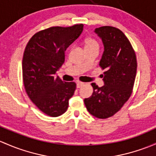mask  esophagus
<instances>
[{
    "label": "esophagus",
    "mask_w": 156,
    "mask_h": 156,
    "mask_svg": "<svg viewBox=\"0 0 156 156\" xmlns=\"http://www.w3.org/2000/svg\"><path fill=\"white\" fill-rule=\"evenodd\" d=\"M83 84H84V83H83V82H80V81H78V82H77V83H76L77 88L81 87H82Z\"/></svg>",
    "instance_id": "34e87169"
}]
</instances>
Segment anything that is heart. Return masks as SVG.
<instances>
[{"label":"heart","mask_w":156,"mask_h":156,"mask_svg":"<svg viewBox=\"0 0 156 156\" xmlns=\"http://www.w3.org/2000/svg\"><path fill=\"white\" fill-rule=\"evenodd\" d=\"M85 47H89V46H99L98 42L95 40L94 39L92 38H87L85 39Z\"/></svg>","instance_id":"1"}]
</instances>
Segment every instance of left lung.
I'll return each mask as SVG.
<instances>
[{
  "label": "left lung",
  "instance_id": "left-lung-1",
  "mask_svg": "<svg viewBox=\"0 0 156 156\" xmlns=\"http://www.w3.org/2000/svg\"><path fill=\"white\" fill-rule=\"evenodd\" d=\"M101 39L104 52L99 66L104 72V86L92 83L93 94L84 99L89 113L99 119H106L121 109L133 90L137 59L130 42L119 29L103 26L95 29Z\"/></svg>",
  "mask_w": 156,
  "mask_h": 156
}]
</instances>
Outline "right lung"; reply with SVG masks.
<instances>
[{"label": "right lung", "instance_id": "add662e5", "mask_svg": "<svg viewBox=\"0 0 156 156\" xmlns=\"http://www.w3.org/2000/svg\"><path fill=\"white\" fill-rule=\"evenodd\" d=\"M82 24L51 27L34 34L26 45L22 60L26 93L42 112L56 117L66 111L69 99L76 89L75 82H65L56 72L65 61V51L83 31Z\"/></svg>", "mask_w": 156, "mask_h": 156}]
</instances>
